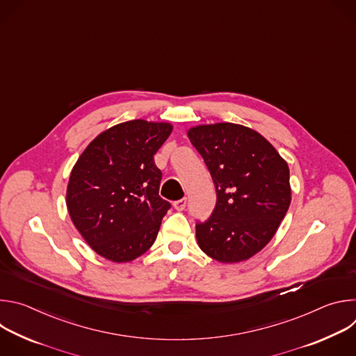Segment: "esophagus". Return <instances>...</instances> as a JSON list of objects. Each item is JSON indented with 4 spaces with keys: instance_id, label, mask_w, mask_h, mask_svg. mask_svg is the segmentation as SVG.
Segmentation results:
<instances>
[{
    "instance_id": "obj_1",
    "label": "esophagus",
    "mask_w": 356,
    "mask_h": 356,
    "mask_svg": "<svg viewBox=\"0 0 356 356\" xmlns=\"http://www.w3.org/2000/svg\"><path fill=\"white\" fill-rule=\"evenodd\" d=\"M186 204H187V198L183 197V198H180V200H177V201L173 202V207H175L177 211H183V210L186 209Z\"/></svg>"
}]
</instances>
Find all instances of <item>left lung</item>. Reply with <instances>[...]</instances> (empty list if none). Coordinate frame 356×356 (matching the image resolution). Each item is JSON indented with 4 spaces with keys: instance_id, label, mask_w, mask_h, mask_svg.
Returning <instances> with one entry per match:
<instances>
[{
    "instance_id": "left-lung-1",
    "label": "left lung",
    "mask_w": 356,
    "mask_h": 356,
    "mask_svg": "<svg viewBox=\"0 0 356 356\" xmlns=\"http://www.w3.org/2000/svg\"><path fill=\"white\" fill-rule=\"evenodd\" d=\"M187 135L217 193L211 217L195 224L198 246L222 264L246 261L268 245L289 210V166L261 134L243 125H198Z\"/></svg>"
}]
</instances>
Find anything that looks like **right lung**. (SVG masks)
<instances>
[{"instance_id": "right-lung-1", "label": "right lung", "mask_w": 356, "mask_h": 356, "mask_svg": "<svg viewBox=\"0 0 356 356\" xmlns=\"http://www.w3.org/2000/svg\"><path fill=\"white\" fill-rule=\"evenodd\" d=\"M168 122L134 120L101 132L69 179L70 218L94 252L131 262L154 245L170 202L159 195L154 156L172 134Z\"/></svg>"}]
</instances>
